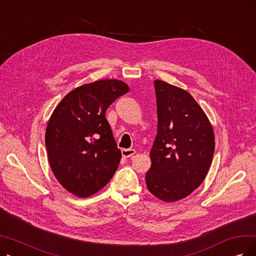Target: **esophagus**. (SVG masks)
<instances>
[{
    "mask_svg": "<svg viewBox=\"0 0 256 256\" xmlns=\"http://www.w3.org/2000/svg\"><path fill=\"white\" fill-rule=\"evenodd\" d=\"M121 154H122V156H124V158H130V156H132L136 154V150H132V148L122 150H121Z\"/></svg>",
    "mask_w": 256,
    "mask_h": 256,
    "instance_id": "obj_1",
    "label": "esophagus"
}]
</instances>
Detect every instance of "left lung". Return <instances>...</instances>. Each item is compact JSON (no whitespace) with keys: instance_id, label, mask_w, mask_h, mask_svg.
Masks as SVG:
<instances>
[{"instance_id":"left-lung-1","label":"left lung","mask_w":256,"mask_h":256,"mask_svg":"<svg viewBox=\"0 0 256 256\" xmlns=\"http://www.w3.org/2000/svg\"><path fill=\"white\" fill-rule=\"evenodd\" d=\"M158 134L146 172L148 191L165 202L189 196L201 184L214 150L212 126L189 92L154 80Z\"/></svg>"}]
</instances>
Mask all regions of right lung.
Wrapping results in <instances>:
<instances>
[{
  "label": "right lung",
  "mask_w": 256,
  "mask_h": 256,
  "mask_svg": "<svg viewBox=\"0 0 256 256\" xmlns=\"http://www.w3.org/2000/svg\"><path fill=\"white\" fill-rule=\"evenodd\" d=\"M130 91L119 80H100L70 91L54 110L46 130L48 163L61 186L78 197L96 194L121 160L106 111Z\"/></svg>",
  "instance_id": "1"
}]
</instances>
